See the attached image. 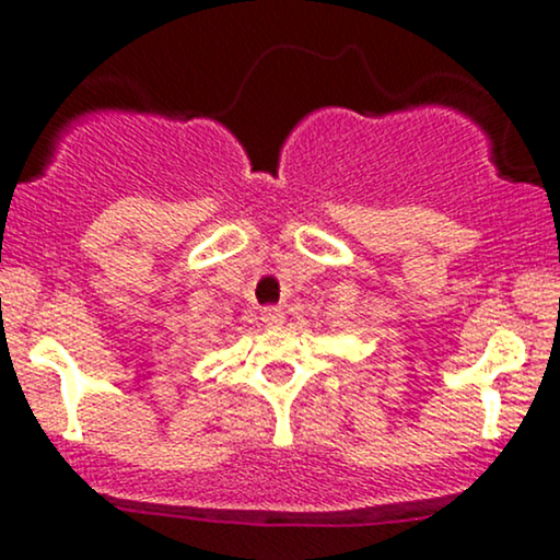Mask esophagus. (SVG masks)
Here are the masks:
<instances>
[{"instance_id":"obj_1","label":"esophagus","mask_w":560,"mask_h":560,"mask_svg":"<svg viewBox=\"0 0 560 560\" xmlns=\"http://www.w3.org/2000/svg\"><path fill=\"white\" fill-rule=\"evenodd\" d=\"M260 320L266 326H281L284 324V311H281V307H262Z\"/></svg>"}]
</instances>
